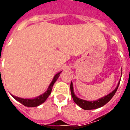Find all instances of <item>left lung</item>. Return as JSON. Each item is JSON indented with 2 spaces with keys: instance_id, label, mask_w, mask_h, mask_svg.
<instances>
[{
  "instance_id": "left-lung-1",
  "label": "left lung",
  "mask_w": 130,
  "mask_h": 130,
  "mask_svg": "<svg viewBox=\"0 0 130 130\" xmlns=\"http://www.w3.org/2000/svg\"><path fill=\"white\" fill-rule=\"evenodd\" d=\"M121 72H122V69H121ZM120 79H121V78H120V81H119V83H118V85H117L115 89H114V90H112L111 93L108 94L107 96H104V97L101 98H100V99L95 101L85 100L81 99V98H79L78 97H77V96H75L74 92H73V83H72V82H71L70 90H71V94H72V97L75 104H76L77 105H79L81 108L83 109L91 110V109H98V108H100L101 107L104 106V105H105L107 103H108V102L111 100V99L113 97V96L115 95L116 92H117V89H118V87H119V84H120Z\"/></svg>"
}]
</instances>
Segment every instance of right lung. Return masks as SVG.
Returning <instances> with one entry per match:
<instances>
[{
  "mask_svg": "<svg viewBox=\"0 0 130 130\" xmlns=\"http://www.w3.org/2000/svg\"><path fill=\"white\" fill-rule=\"evenodd\" d=\"M61 72L57 73L56 75L54 76L53 79L52 81L49 85V87H48L47 90L46 92H45L43 94L40 95L38 97H36L34 98H32V99H28V98H21L17 97V96H15L11 94L12 96V97L14 98L15 100L18 101V102H20L21 104H22L23 105H24L26 107H37L38 105H41L42 104L44 103L45 102V100H47L49 96L51 94V90H52L53 86L54 83L56 82V81L57 80V79L58 78V77L60 76V73H61Z\"/></svg>",
  "mask_w": 130,
  "mask_h": 130,
  "instance_id": "add662e5",
  "label": "right lung"
}]
</instances>
